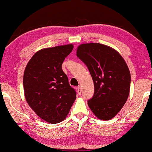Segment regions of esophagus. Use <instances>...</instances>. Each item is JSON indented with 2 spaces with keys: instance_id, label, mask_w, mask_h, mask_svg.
Masks as SVG:
<instances>
[{
  "instance_id": "esophagus-1",
  "label": "esophagus",
  "mask_w": 152,
  "mask_h": 152,
  "mask_svg": "<svg viewBox=\"0 0 152 152\" xmlns=\"http://www.w3.org/2000/svg\"><path fill=\"white\" fill-rule=\"evenodd\" d=\"M77 92H78V94H80V95L81 94V88H80V86H78V88H77Z\"/></svg>"
}]
</instances>
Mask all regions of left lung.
<instances>
[{
    "label": "left lung",
    "mask_w": 152,
    "mask_h": 152,
    "mask_svg": "<svg viewBox=\"0 0 152 152\" xmlns=\"http://www.w3.org/2000/svg\"><path fill=\"white\" fill-rule=\"evenodd\" d=\"M76 56L86 64L93 80L94 92L88 104L95 116L109 120L128 99L131 74L127 64L114 49L98 43L78 46Z\"/></svg>",
    "instance_id": "obj_1"
}]
</instances>
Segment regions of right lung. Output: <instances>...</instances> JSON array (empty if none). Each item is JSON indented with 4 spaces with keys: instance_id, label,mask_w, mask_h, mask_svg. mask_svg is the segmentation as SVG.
<instances>
[{
    "instance_id": "add662e5",
    "label": "right lung",
    "mask_w": 152,
    "mask_h": 152,
    "mask_svg": "<svg viewBox=\"0 0 152 152\" xmlns=\"http://www.w3.org/2000/svg\"><path fill=\"white\" fill-rule=\"evenodd\" d=\"M73 48L68 44L42 49L33 56L25 68V99L37 116L50 123L65 119L76 100L75 90L61 69Z\"/></svg>"
}]
</instances>
